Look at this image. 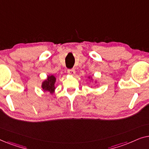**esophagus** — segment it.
Returning <instances> with one entry per match:
<instances>
[{"mask_svg":"<svg viewBox=\"0 0 149 149\" xmlns=\"http://www.w3.org/2000/svg\"><path fill=\"white\" fill-rule=\"evenodd\" d=\"M68 74L71 75V76H73L75 74V71L74 69H70V70H68Z\"/></svg>","mask_w":149,"mask_h":149,"instance_id":"34e87169","label":"esophagus"}]
</instances>
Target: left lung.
<instances>
[{
	"mask_svg": "<svg viewBox=\"0 0 149 149\" xmlns=\"http://www.w3.org/2000/svg\"><path fill=\"white\" fill-rule=\"evenodd\" d=\"M87 78H88V79H89V81H90V82H93V79L92 77H91V76H89L88 77H87ZM95 83H97V81H96V80L95 81Z\"/></svg>",
	"mask_w": 149,
	"mask_h": 149,
	"instance_id": "obj_1",
	"label": "left lung"
}]
</instances>
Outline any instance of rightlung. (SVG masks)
<instances>
[{
  "mask_svg": "<svg viewBox=\"0 0 149 149\" xmlns=\"http://www.w3.org/2000/svg\"><path fill=\"white\" fill-rule=\"evenodd\" d=\"M56 78L54 74L48 75L46 79L42 81L41 83V87L44 91H48L51 94H54L55 92Z\"/></svg>",
  "mask_w": 149,
  "mask_h": 149,
  "instance_id": "obj_1",
  "label": "right lung"
}]
</instances>
